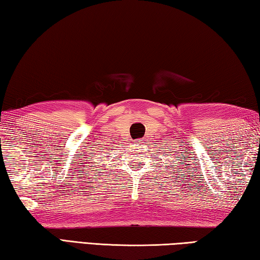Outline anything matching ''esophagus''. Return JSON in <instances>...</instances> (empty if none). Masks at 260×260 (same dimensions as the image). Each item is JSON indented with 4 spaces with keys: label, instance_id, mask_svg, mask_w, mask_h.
<instances>
[{
    "label": "esophagus",
    "instance_id": "34e87169",
    "mask_svg": "<svg viewBox=\"0 0 260 260\" xmlns=\"http://www.w3.org/2000/svg\"><path fill=\"white\" fill-rule=\"evenodd\" d=\"M141 142V140H136V143H140Z\"/></svg>",
    "mask_w": 260,
    "mask_h": 260
}]
</instances>
